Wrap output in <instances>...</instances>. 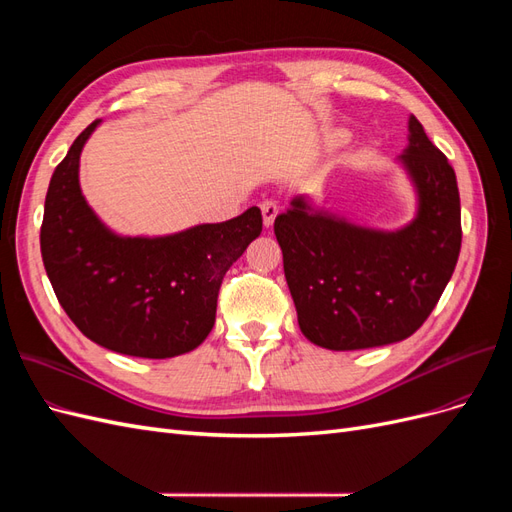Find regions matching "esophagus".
<instances>
[{"label": "esophagus", "instance_id": "esophagus-1", "mask_svg": "<svg viewBox=\"0 0 512 512\" xmlns=\"http://www.w3.org/2000/svg\"><path fill=\"white\" fill-rule=\"evenodd\" d=\"M260 211H262V222H265L267 228H271L277 213H280V205H277V200H262Z\"/></svg>", "mask_w": 512, "mask_h": 512}]
</instances>
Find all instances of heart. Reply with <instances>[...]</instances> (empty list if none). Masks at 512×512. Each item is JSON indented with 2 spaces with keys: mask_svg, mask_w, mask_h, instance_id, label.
<instances>
[{
  "mask_svg": "<svg viewBox=\"0 0 512 512\" xmlns=\"http://www.w3.org/2000/svg\"><path fill=\"white\" fill-rule=\"evenodd\" d=\"M344 138H346V134H344V132H339V130L331 134V141H333V143H342Z\"/></svg>",
  "mask_w": 512,
  "mask_h": 512,
  "instance_id": "obj_1",
  "label": "heart"
}]
</instances>
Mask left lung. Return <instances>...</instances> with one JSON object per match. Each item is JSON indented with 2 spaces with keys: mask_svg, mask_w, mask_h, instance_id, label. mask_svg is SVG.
<instances>
[{
  "mask_svg": "<svg viewBox=\"0 0 512 512\" xmlns=\"http://www.w3.org/2000/svg\"><path fill=\"white\" fill-rule=\"evenodd\" d=\"M401 153L416 218L399 230L356 226L294 196L275 218L284 273L303 335L329 350L401 342L431 314L461 250L457 177L421 121L408 119Z\"/></svg>",
  "mask_w": 512,
  "mask_h": 512,
  "instance_id": "obj_1",
  "label": "left lung"
}]
</instances>
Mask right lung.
<instances>
[{
    "mask_svg": "<svg viewBox=\"0 0 512 512\" xmlns=\"http://www.w3.org/2000/svg\"><path fill=\"white\" fill-rule=\"evenodd\" d=\"M100 119L72 143L49 183L40 252L59 305L91 342L141 359L198 348L215 324L226 271L262 230L258 207L166 237H121L87 205L79 160Z\"/></svg>",
    "mask_w": 512,
    "mask_h": 512,
    "instance_id": "obj_1",
    "label": "right lung"
}]
</instances>
